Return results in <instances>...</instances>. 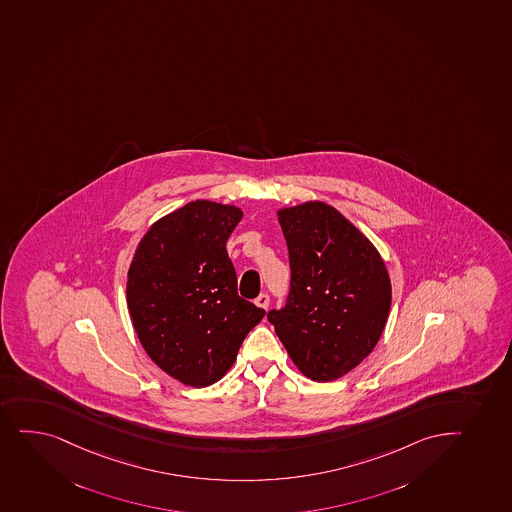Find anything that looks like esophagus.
Listing matches in <instances>:
<instances>
[{"label":"esophagus","mask_w":512,"mask_h":512,"mask_svg":"<svg viewBox=\"0 0 512 512\" xmlns=\"http://www.w3.org/2000/svg\"><path fill=\"white\" fill-rule=\"evenodd\" d=\"M255 305L260 306V308H264V310H267V308H269L270 305L269 294H259V296H257V299H255Z\"/></svg>","instance_id":"1"}]
</instances>
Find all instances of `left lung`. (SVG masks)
<instances>
[{
  "mask_svg": "<svg viewBox=\"0 0 512 512\" xmlns=\"http://www.w3.org/2000/svg\"><path fill=\"white\" fill-rule=\"evenodd\" d=\"M291 284L281 310L267 313L299 371L332 381L368 357L390 313L385 262L356 226L325 202L279 211Z\"/></svg>",
  "mask_w": 512,
  "mask_h": 512,
  "instance_id": "obj_1",
  "label": "left lung"
}]
</instances>
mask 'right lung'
<instances>
[{
	"mask_svg": "<svg viewBox=\"0 0 512 512\" xmlns=\"http://www.w3.org/2000/svg\"><path fill=\"white\" fill-rule=\"evenodd\" d=\"M235 206L194 201L151 226L127 274V306L144 351L184 385H213L265 310L238 296L226 242Z\"/></svg>",
	"mask_w": 512,
	"mask_h": 512,
	"instance_id": "obj_1",
	"label": "right lung"
}]
</instances>
